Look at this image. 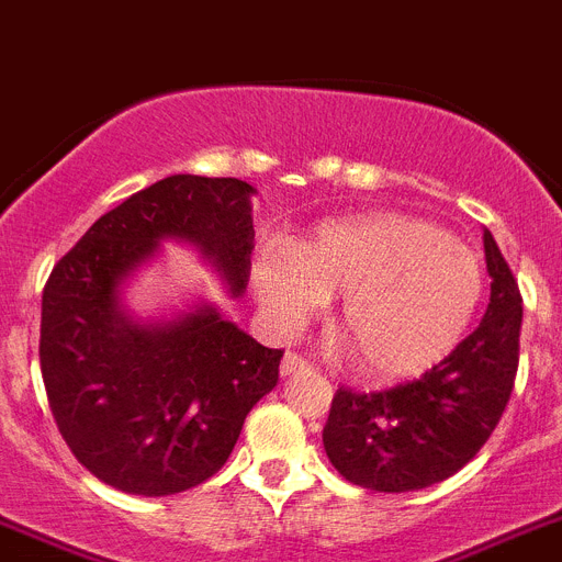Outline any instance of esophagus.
<instances>
[{
    "mask_svg": "<svg viewBox=\"0 0 562 562\" xmlns=\"http://www.w3.org/2000/svg\"><path fill=\"white\" fill-rule=\"evenodd\" d=\"M280 372L282 375H305V372H313V363L307 361V358L296 356V352H285V358H282L280 363Z\"/></svg>",
    "mask_w": 562,
    "mask_h": 562,
    "instance_id": "esophagus-1",
    "label": "esophagus"
}]
</instances>
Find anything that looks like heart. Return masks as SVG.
<instances>
[{
  "label": "heart",
  "instance_id": "obj_1",
  "mask_svg": "<svg viewBox=\"0 0 562 562\" xmlns=\"http://www.w3.org/2000/svg\"><path fill=\"white\" fill-rule=\"evenodd\" d=\"M251 291L280 336H293L341 296L338 330L372 381L431 369L468 333L484 296L482 257L459 237L403 212L322 221L291 249H266Z\"/></svg>",
  "mask_w": 562,
  "mask_h": 562
}]
</instances>
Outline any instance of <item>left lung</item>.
Here are the masks:
<instances>
[{"label":"left lung","mask_w":562,"mask_h":562,"mask_svg":"<svg viewBox=\"0 0 562 562\" xmlns=\"http://www.w3.org/2000/svg\"><path fill=\"white\" fill-rule=\"evenodd\" d=\"M490 305L482 325L419 381L386 392L338 389L322 431L327 459L347 482L408 493L453 476L498 426L518 372L520 291L484 229Z\"/></svg>","instance_id":"8db88e82"}]
</instances>
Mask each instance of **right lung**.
<instances>
[{
    "label": "right lung",
    "mask_w": 562,
    "mask_h": 562,
    "mask_svg": "<svg viewBox=\"0 0 562 562\" xmlns=\"http://www.w3.org/2000/svg\"><path fill=\"white\" fill-rule=\"evenodd\" d=\"M255 193L240 179L168 176L94 221L49 274L38 344L49 408L75 459L109 487L154 498L206 482L277 386L282 350L212 302L148 322L123 302L168 240L193 246L244 296Z\"/></svg>",
    "instance_id": "right-lung-1"
}]
</instances>
